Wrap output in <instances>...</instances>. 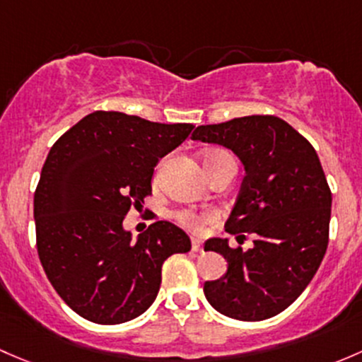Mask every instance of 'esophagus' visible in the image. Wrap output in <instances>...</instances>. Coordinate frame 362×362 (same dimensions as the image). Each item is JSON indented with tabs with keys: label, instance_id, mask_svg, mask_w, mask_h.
I'll return each mask as SVG.
<instances>
[{
	"label": "esophagus",
	"instance_id": "1",
	"mask_svg": "<svg viewBox=\"0 0 362 362\" xmlns=\"http://www.w3.org/2000/svg\"><path fill=\"white\" fill-rule=\"evenodd\" d=\"M192 249H193V252H197V255H200V252H204L202 240H200L199 237H193V238H192Z\"/></svg>",
	"mask_w": 362,
	"mask_h": 362
}]
</instances>
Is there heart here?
I'll return each mask as SVG.
<instances>
[{
  "label": "heart",
  "instance_id": "b5f03b06",
  "mask_svg": "<svg viewBox=\"0 0 362 362\" xmlns=\"http://www.w3.org/2000/svg\"><path fill=\"white\" fill-rule=\"evenodd\" d=\"M177 219L182 223V225L189 226V228H199L200 225H204V223H209L214 219V216L212 214H192V212H180L177 214Z\"/></svg>",
  "mask_w": 362,
  "mask_h": 362
}]
</instances>
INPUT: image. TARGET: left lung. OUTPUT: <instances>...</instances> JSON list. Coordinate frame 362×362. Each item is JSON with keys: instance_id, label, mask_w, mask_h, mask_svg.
<instances>
[{"instance_id": "1", "label": "left lung", "mask_w": 362, "mask_h": 362, "mask_svg": "<svg viewBox=\"0 0 362 362\" xmlns=\"http://www.w3.org/2000/svg\"><path fill=\"white\" fill-rule=\"evenodd\" d=\"M192 139L238 156L245 177L225 228L237 242L242 233L255 237L247 251L232 249L228 238H209L228 268L204 284V294L226 317H274L305 291L326 255L331 192L319 156L288 122L270 115L200 125Z\"/></svg>"}]
</instances>
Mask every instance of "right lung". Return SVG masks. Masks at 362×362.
I'll use <instances>...</instances> for the list:
<instances>
[{
	"instance_id": "right-lung-1",
	"label": "right lung",
	"mask_w": 362,
	"mask_h": 362,
	"mask_svg": "<svg viewBox=\"0 0 362 362\" xmlns=\"http://www.w3.org/2000/svg\"><path fill=\"white\" fill-rule=\"evenodd\" d=\"M193 127L94 111L50 148L35 192L36 245L48 281L83 319L139 317L158 294L163 262L192 249L173 223L156 221L134 240L124 219Z\"/></svg>"
}]
</instances>
